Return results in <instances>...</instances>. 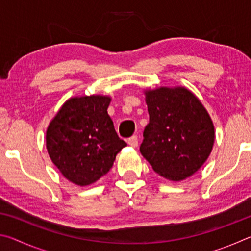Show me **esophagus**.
I'll return each instance as SVG.
<instances>
[{"mask_svg": "<svg viewBox=\"0 0 251 251\" xmlns=\"http://www.w3.org/2000/svg\"><path fill=\"white\" fill-rule=\"evenodd\" d=\"M127 143H128V145L131 146V147H137L138 146V137L136 135L131 136L130 138H128V141H127Z\"/></svg>", "mask_w": 251, "mask_h": 251, "instance_id": "34e87169", "label": "esophagus"}]
</instances>
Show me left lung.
<instances>
[{
	"label": "left lung",
	"mask_w": 251,
	"mask_h": 251,
	"mask_svg": "<svg viewBox=\"0 0 251 251\" xmlns=\"http://www.w3.org/2000/svg\"><path fill=\"white\" fill-rule=\"evenodd\" d=\"M150 123L144 130L142 155L158 175L180 181L205 164L215 142L207 109L184 86L144 90Z\"/></svg>",
	"instance_id": "obj_1"
}]
</instances>
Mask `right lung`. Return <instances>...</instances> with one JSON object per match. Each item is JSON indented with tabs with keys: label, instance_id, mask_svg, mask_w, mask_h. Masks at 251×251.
<instances>
[{
	"label": "right lung",
	"instance_id": "right-lung-1",
	"mask_svg": "<svg viewBox=\"0 0 251 251\" xmlns=\"http://www.w3.org/2000/svg\"><path fill=\"white\" fill-rule=\"evenodd\" d=\"M112 97L83 95L67 100L46 129V150L67 180L84 187L112 168L127 144L107 114Z\"/></svg>",
	"mask_w": 251,
	"mask_h": 251
}]
</instances>
